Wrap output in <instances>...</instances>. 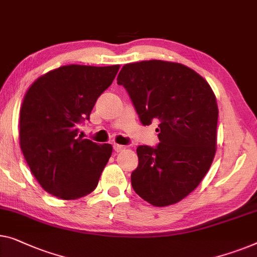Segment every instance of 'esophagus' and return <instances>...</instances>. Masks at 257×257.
Segmentation results:
<instances>
[{
    "mask_svg": "<svg viewBox=\"0 0 257 257\" xmlns=\"http://www.w3.org/2000/svg\"><path fill=\"white\" fill-rule=\"evenodd\" d=\"M113 150L116 152H122L125 150V147L122 146V145H118V144H114L113 145Z\"/></svg>",
    "mask_w": 257,
    "mask_h": 257,
    "instance_id": "obj_1",
    "label": "esophagus"
}]
</instances>
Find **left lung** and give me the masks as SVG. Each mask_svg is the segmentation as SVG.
Wrapping results in <instances>:
<instances>
[{
    "label": "left lung",
    "mask_w": 257,
    "mask_h": 257,
    "mask_svg": "<svg viewBox=\"0 0 257 257\" xmlns=\"http://www.w3.org/2000/svg\"><path fill=\"white\" fill-rule=\"evenodd\" d=\"M117 83L141 124L159 122V145L137 148L133 190L154 206L180 202L198 187L217 150L219 112L210 84L189 67L162 60L125 65Z\"/></svg>",
    "instance_id": "8db88e82"
}]
</instances>
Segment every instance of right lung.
<instances>
[{
    "mask_svg": "<svg viewBox=\"0 0 257 257\" xmlns=\"http://www.w3.org/2000/svg\"><path fill=\"white\" fill-rule=\"evenodd\" d=\"M119 65H68L51 70L32 83L20 116L21 150L43 189L70 200L97 187L112 146L79 136L92 107L110 87Z\"/></svg>",
    "mask_w": 257,
    "mask_h": 257,
    "instance_id": "right-lung-1",
    "label": "right lung"
}]
</instances>
